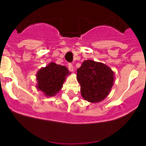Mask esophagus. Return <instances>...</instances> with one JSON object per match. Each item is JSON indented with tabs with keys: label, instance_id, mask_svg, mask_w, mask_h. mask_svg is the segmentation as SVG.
I'll return each mask as SVG.
<instances>
[{
	"label": "esophagus",
	"instance_id": "34e87169",
	"mask_svg": "<svg viewBox=\"0 0 146 146\" xmlns=\"http://www.w3.org/2000/svg\"><path fill=\"white\" fill-rule=\"evenodd\" d=\"M68 69L70 71H73V64H70V63H69L68 64Z\"/></svg>",
	"mask_w": 146,
	"mask_h": 146
}]
</instances>
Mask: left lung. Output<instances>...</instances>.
<instances>
[{
    "label": "left lung",
    "instance_id": "8db88e82",
    "mask_svg": "<svg viewBox=\"0 0 146 146\" xmlns=\"http://www.w3.org/2000/svg\"><path fill=\"white\" fill-rule=\"evenodd\" d=\"M82 98L90 102H99L109 95L114 82V72L99 62L87 60L77 70Z\"/></svg>",
    "mask_w": 146,
    "mask_h": 146
}]
</instances>
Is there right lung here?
<instances>
[{
    "label": "right lung",
    "mask_w": 146,
    "mask_h": 146,
    "mask_svg": "<svg viewBox=\"0 0 146 146\" xmlns=\"http://www.w3.org/2000/svg\"><path fill=\"white\" fill-rule=\"evenodd\" d=\"M68 74L69 71L66 67L51 63L41 68L36 74L37 88L44 92L46 96H54L62 88Z\"/></svg>",
    "instance_id": "obj_1"
}]
</instances>
